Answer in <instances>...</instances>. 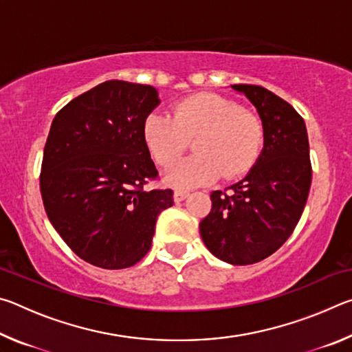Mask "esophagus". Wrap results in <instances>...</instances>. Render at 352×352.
Listing matches in <instances>:
<instances>
[{
	"label": "esophagus",
	"mask_w": 352,
	"mask_h": 352,
	"mask_svg": "<svg viewBox=\"0 0 352 352\" xmlns=\"http://www.w3.org/2000/svg\"><path fill=\"white\" fill-rule=\"evenodd\" d=\"M188 195H189L188 190H175L174 200L178 204V201H183L184 199H188Z\"/></svg>",
	"instance_id": "34e87169"
}]
</instances>
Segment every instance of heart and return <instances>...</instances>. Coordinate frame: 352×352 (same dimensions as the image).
<instances>
[{
    "label": "heart",
    "mask_w": 352,
    "mask_h": 352,
    "mask_svg": "<svg viewBox=\"0 0 352 352\" xmlns=\"http://www.w3.org/2000/svg\"><path fill=\"white\" fill-rule=\"evenodd\" d=\"M194 157L175 163L164 174L172 188L189 189L243 175L259 158L264 127L261 119L234 100L214 93L182 99L166 113H151L142 122V138L155 163L169 166L193 140Z\"/></svg>",
    "instance_id": "obj_1"
}]
</instances>
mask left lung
<instances>
[{
    "mask_svg": "<svg viewBox=\"0 0 352 352\" xmlns=\"http://www.w3.org/2000/svg\"><path fill=\"white\" fill-rule=\"evenodd\" d=\"M258 111L264 146L253 168L230 194L214 190L200 222L206 248L228 264L248 265L275 253L305 210L312 182L307 130L284 99L259 85H231Z\"/></svg>",
    "mask_w": 352,
    "mask_h": 352,
    "instance_id": "obj_1",
    "label": "left lung"
}]
</instances>
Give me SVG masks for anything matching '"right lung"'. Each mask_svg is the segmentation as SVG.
<instances>
[{
  "instance_id": "1",
  "label": "right lung",
  "mask_w": 352,
  "mask_h": 352,
  "mask_svg": "<svg viewBox=\"0 0 352 352\" xmlns=\"http://www.w3.org/2000/svg\"><path fill=\"white\" fill-rule=\"evenodd\" d=\"M151 85L107 80L57 113L47 135L40 190L47 219L73 252L100 269H127L151 250L170 189L158 175L142 122L160 105Z\"/></svg>"
}]
</instances>
